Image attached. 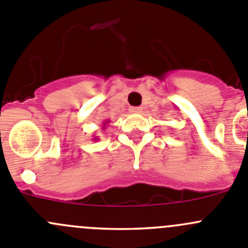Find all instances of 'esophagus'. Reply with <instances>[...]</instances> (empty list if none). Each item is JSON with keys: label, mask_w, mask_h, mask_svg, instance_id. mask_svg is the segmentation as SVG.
Listing matches in <instances>:
<instances>
[{"label": "esophagus", "mask_w": 248, "mask_h": 248, "mask_svg": "<svg viewBox=\"0 0 248 248\" xmlns=\"http://www.w3.org/2000/svg\"><path fill=\"white\" fill-rule=\"evenodd\" d=\"M129 111L134 112V114H138V112H141V108L140 107H133L129 109Z\"/></svg>", "instance_id": "34e87169"}]
</instances>
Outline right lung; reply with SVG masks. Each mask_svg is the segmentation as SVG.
<instances>
[{
    "label": "right lung",
    "mask_w": 248,
    "mask_h": 248,
    "mask_svg": "<svg viewBox=\"0 0 248 248\" xmlns=\"http://www.w3.org/2000/svg\"><path fill=\"white\" fill-rule=\"evenodd\" d=\"M109 120H105V121H103V126H102V129H105V127H107V124H109ZM93 139H94V140H98V139H99V138H97V137H94V138H93Z\"/></svg>",
    "instance_id": "1"
}]
</instances>
